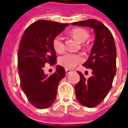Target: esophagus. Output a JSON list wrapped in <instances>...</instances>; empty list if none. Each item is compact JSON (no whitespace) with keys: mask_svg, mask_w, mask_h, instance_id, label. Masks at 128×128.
Instances as JSON below:
<instances>
[{"mask_svg":"<svg viewBox=\"0 0 128 128\" xmlns=\"http://www.w3.org/2000/svg\"><path fill=\"white\" fill-rule=\"evenodd\" d=\"M70 72H71V71H70V70H68V69H66V74L68 75V74H70Z\"/></svg>","mask_w":128,"mask_h":128,"instance_id":"34e87169","label":"esophagus"}]
</instances>
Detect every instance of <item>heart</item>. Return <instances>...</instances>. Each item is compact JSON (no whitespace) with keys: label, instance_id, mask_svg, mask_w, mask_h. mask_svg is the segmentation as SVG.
<instances>
[{"label":"heart","instance_id":"obj_1","mask_svg":"<svg viewBox=\"0 0 128 128\" xmlns=\"http://www.w3.org/2000/svg\"><path fill=\"white\" fill-rule=\"evenodd\" d=\"M72 36L80 42H85L89 36L88 31L83 28H76L71 31ZM53 47L55 51L58 53H61L64 50V44L62 36H56L52 42ZM82 60V57L77 54L72 53H66L63 56H60L58 60L59 64L66 69H72Z\"/></svg>","mask_w":128,"mask_h":128}]
</instances>
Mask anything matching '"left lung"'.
<instances>
[{
	"label": "left lung",
	"mask_w": 128,
	"mask_h": 128,
	"mask_svg": "<svg viewBox=\"0 0 128 128\" xmlns=\"http://www.w3.org/2000/svg\"><path fill=\"white\" fill-rule=\"evenodd\" d=\"M72 25L90 27L96 36L89 58L83 64L92 70V76L86 79L78 72L80 80L75 86L78 101L88 108H94L103 101L112 86L116 72V48L109 29L96 19L72 23Z\"/></svg>",
	"instance_id": "left-lung-1"
}]
</instances>
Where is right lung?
Returning <instances> with one entry per match:
<instances>
[{"mask_svg":"<svg viewBox=\"0 0 128 128\" xmlns=\"http://www.w3.org/2000/svg\"><path fill=\"white\" fill-rule=\"evenodd\" d=\"M69 24L40 20L29 26L23 34L18 52L20 86L28 101L38 109L49 108L56 98L59 82L66 72L60 65L48 76L43 68L46 63L56 64L52 42Z\"/></svg>","mask_w":128,"mask_h":128,"instance_id":"1","label":"right lung"}]
</instances>
